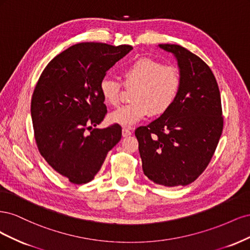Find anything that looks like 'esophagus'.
Listing matches in <instances>:
<instances>
[{
  "label": "esophagus",
  "mask_w": 250,
  "mask_h": 250,
  "mask_svg": "<svg viewBox=\"0 0 250 250\" xmlns=\"http://www.w3.org/2000/svg\"><path fill=\"white\" fill-rule=\"evenodd\" d=\"M131 133H132V132H131V129H129V128H127V127L123 128V130H122L123 137H129V135H130Z\"/></svg>",
  "instance_id": "esophagus-1"
}]
</instances>
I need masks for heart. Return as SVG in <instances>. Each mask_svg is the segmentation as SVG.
I'll return each instance as SVG.
<instances>
[{
	"mask_svg": "<svg viewBox=\"0 0 250 250\" xmlns=\"http://www.w3.org/2000/svg\"><path fill=\"white\" fill-rule=\"evenodd\" d=\"M125 87H134L132 102L111 112L108 120L121 126H132L149 113L161 116L175 102L181 86L178 70L164 65L158 60L142 57L126 66L122 72ZM99 90L103 101L109 106H118L122 84L111 78H103Z\"/></svg>",
	"mask_w": 250,
	"mask_h": 250,
	"instance_id": "obj_1",
	"label": "heart"
}]
</instances>
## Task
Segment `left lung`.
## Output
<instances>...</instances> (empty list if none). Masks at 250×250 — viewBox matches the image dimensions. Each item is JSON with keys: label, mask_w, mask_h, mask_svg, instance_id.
I'll return each instance as SVG.
<instances>
[{"label": "left lung", "mask_w": 250, "mask_h": 250, "mask_svg": "<svg viewBox=\"0 0 250 250\" xmlns=\"http://www.w3.org/2000/svg\"><path fill=\"white\" fill-rule=\"evenodd\" d=\"M160 47L175 55L181 86L168 111L135 129L144 174L156 185L188 186L207 169L223 130L221 97L209 66L178 44Z\"/></svg>", "instance_id": "left-lung-1"}]
</instances>
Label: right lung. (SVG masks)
I'll use <instances>...</instances> for the list:
<instances>
[{
	"instance_id": "right-lung-1",
	"label": "right lung",
	"mask_w": 250,
	"mask_h": 250,
	"mask_svg": "<svg viewBox=\"0 0 250 250\" xmlns=\"http://www.w3.org/2000/svg\"><path fill=\"white\" fill-rule=\"evenodd\" d=\"M131 50L128 44H74L51 60L36 83L31 117L37 148L51 167L74 185L93 180L122 138L119 124L104 129L93 126L107 113L99 90L101 80Z\"/></svg>"
}]
</instances>
